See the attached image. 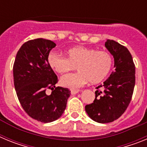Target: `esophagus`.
<instances>
[{"label": "esophagus", "instance_id": "esophagus-1", "mask_svg": "<svg viewBox=\"0 0 147 147\" xmlns=\"http://www.w3.org/2000/svg\"><path fill=\"white\" fill-rule=\"evenodd\" d=\"M80 92V90H71V95H75L76 94V93H78Z\"/></svg>", "mask_w": 147, "mask_h": 147}]
</instances>
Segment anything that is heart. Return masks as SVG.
<instances>
[{
	"label": "heart",
	"instance_id": "1",
	"mask_svg": "<svg viewBox=\"0 0 147 147\" xmlns=\"http://www.w3.org/2000/svg\"><path fill=\"white\" fill-rule=\"evenodd\" d=\"M48 63L54 71L64 74L76 68L79 72L65 75L60 80L62 86L77 89L88 81L92 84L102 82L110 74L113 58L105 51L78 46L67 51V58L54 52L48 56Z\"/></svg>",
	"mask_w": 147,
	"mask_h": 147
}]
</instances>
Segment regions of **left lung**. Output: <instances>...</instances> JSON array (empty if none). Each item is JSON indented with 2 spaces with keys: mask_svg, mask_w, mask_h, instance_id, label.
<instances>
[{
  "mask_svg": "<svg viewBox=\"0 0 147 147\" xmlns=\"http://www.w3.org/2000/svg\"><path fill=\"white\" fill-rule=\"evenodd\" d=\"M105 47L113 56L115 70L95 92L93 103L85 106L89 117L98 123H110L125 112L132 99L136 83V67L132 55L124 45L107 40Z\"/></svg>",
  "mask_w": 147,
  "mask_h": 147,
  "instance_id": "obj_1",
  "label": "left lung"
}]
</instances>
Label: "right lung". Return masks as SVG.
<instances>
[{
    "mask_svg": "<svg viewBox=\"0 0 147 147\" xmlns=\"http://www.w3.org/2000/svg\"><path fill=\"white\" fill-rule=\"evenodd\" d=\"M56 46L42 38L28 40L17 53L13 66L14 85L18 100L30 117L42 123L59 119L71 96L67 88L55 87L57 76L49 65L48 56ZM46 89L53 90L50 95Z\"/></svg>",
    "mask_w": 147,
    "mask_h": 147,
    "instance_id": "1",
    "label": "right lung"
}]
</instances>
